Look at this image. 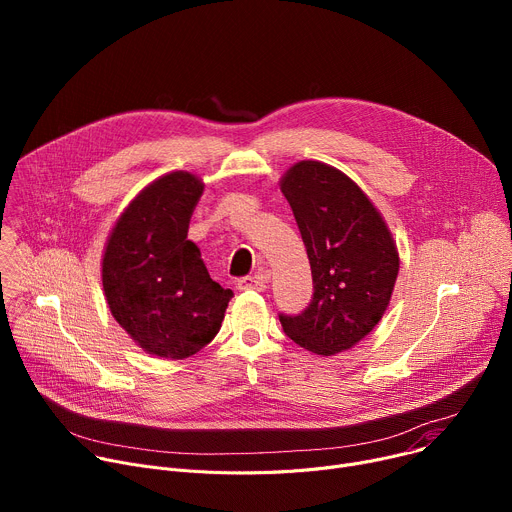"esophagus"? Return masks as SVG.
Wrapping results in <instances>:
<instances>
[{
  "label": "esophagus",
  "mask_w": 512,
  "mask_h": 512,
  "mask_svg": "<svg viewBox=\"0 0 512 512\" xmlns=\"http://www.w3.org/2000/svg\"><path fill=\"white\" fill-rule=\"evenodd\" d=\"M237 287L241 291H247V289H255V291H263L265 289V277L263 275H247V277H241L237 281Z\"/></svg>",
  "instance_id": "34e87169"
}]
</instances>
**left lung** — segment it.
Listing matches in <instances>:
<instances>
[{
	"label": "left lung",
	"instance_id": "left-lung-1",
	"mask_svg": "<svg viewBox=\"0 0 512 512\" xmlns=\"http://www.w3.org/2000/svg\"><path fill=\"white\" fill-rule=\"evenodd\" d=\"M294 210L314 279V298L300 316H279L302 348L332 356L367 336L389 308L399 251L385 218L344 172L302 160L279 180Z\"/></svg>",
	"mask_w": 512,
	"mask_h": 512
}]
</instances>
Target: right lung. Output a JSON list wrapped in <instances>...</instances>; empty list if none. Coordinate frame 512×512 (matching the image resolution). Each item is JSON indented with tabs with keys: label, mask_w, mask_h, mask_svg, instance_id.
<instances>
[{
	"label": "right lung",
	"mask_w": 512,
	"mask_h": 512,
	"mask_svg": "<svg viewBox=\"0 0 512 512\" xmlns=\"http://www.w3.org/2000/svg\"><path fill=\"white\" fill-rule=\"evenodd\" d=\"M204 182L170 172L121 212L105 243L101 279L117 324L148 354L184 360L221 330L233 291L210 279L188 225Z\"/></svg>",
	"instance_id": "obj_1"
}]
</instances>
